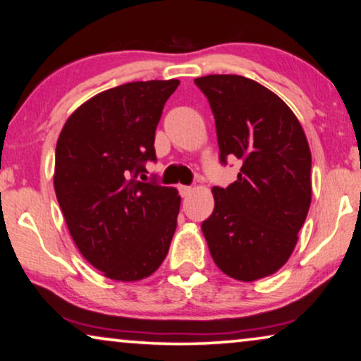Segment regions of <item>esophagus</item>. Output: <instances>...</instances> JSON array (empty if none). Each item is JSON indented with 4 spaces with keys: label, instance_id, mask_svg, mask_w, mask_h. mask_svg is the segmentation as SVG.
Wrapping results in <instances>:
<instances>
[{
    "label": "esophagus",
    "instance_id": "esophagus-1",
    "mask_svg": "<svg viewBox=\"0 0 361 361\" xmlns=\"http://www.w3.org/2000/svg\"><path fill=\"white\" fill-rule=\"evenodd\" d=\"M178 191H180L181 196H188L191 193V186H185V185H180L178 186Z\"/></svg>",
    "mask_w": 361,
    "mask_h": 361
}]
</instances>
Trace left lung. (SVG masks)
<instances>
[{
    "label": "left lung",
    "instance_id": "8db88e82",
    "mask_svg": "<svg viewBox=\"0 0 361 361\" xmlns=\"http://www.w3.org/2000/svg\"><path fill=\"white\" fill-rule=\"evenodd\" d=\"M213 110L219 160H241L238 180L214 186L201 229L221 271L243 282L277 272L290 257L312 200L304 128L282 99L234 74L195 79Z\"/></svg>",
    "mask_w": 361,
    "mask_h": 361
}]
</instances>
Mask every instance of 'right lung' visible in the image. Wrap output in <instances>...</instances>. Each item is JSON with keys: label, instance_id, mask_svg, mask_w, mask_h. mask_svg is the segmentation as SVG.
I'll return each instance as SVG.
<instances>
[{"label": "right lung", "instance_id": "1", "mask_svg": "<svg viewBox=\"0 0 361 361\" xmlns=\"http://www.w3.org/2000/svg\"><path fill=\"white\" fill-rule=\"evenodd\" d=\"M178 85L138 80L100 92L67 118L57 140L54 190L67 228L114 281L152 276L175 234L178 191L137 178L157 160V125Z\"/></svg>", "mask_w": 361, "mask_h": 361}]
</instances>
